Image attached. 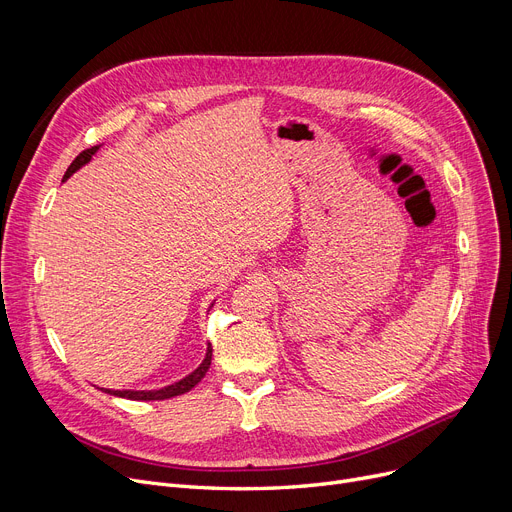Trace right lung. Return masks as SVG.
Instances as JSON below:
<instances>
[{"mask_svg":"<svg viewBox=\"0 0 512 512\" xmlns=\"http://www.w3.org/2000/svg\"><path fill=\"white\" fill-rule=\"evenodd\" d=\"M99 147H101V145H95V147H91V149H85L83 153H78L76 159L70 164V168L66 170L64 180H68L74 172H78L80 168L87 166L89 161L93 159V155L99 151ZM64 180H62V182H64ZM209 307H213V303H211ZM211 353H213V351H211V344H207L205 359L201 361V365H199L195 371L184 375L182 380H178V382H174V384H170V386H164V388H155V390H110V388H99V390H103V392H107V394L120 396V398H128V400H164V398H172V396L184 394V392H188L191 388H195V386L205 378V373H207V369H209V365H211Z\"/></svg>","mask_w":512,"mask_h":512,"instance_id":"right-lung-1","label":"right lung"}]
</instances>
